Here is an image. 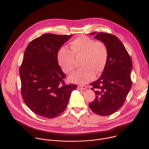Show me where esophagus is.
I'll return each instance as SVG.
<instances>
[{"label":"esophagus","instance_id":"1","mask_svg":"<svg viewBox=\"0 0 149 149\" xmlns=\"http://www.w3.org/2000/svg\"><path fill=\"white\" fill-rule=\"evenodd\" d=\"M77 89L78 90H85L86 89V86L84 85H79L77 87Z\"/></svg>","mask_w":149,"mask_h":149}]
</instances>
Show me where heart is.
I'll return each mask as SVG.
<instances>
[{"label": "heart", "instance_id": "b5f03b06", "mask_svg": "<svg viewBox=\"0 0 149 149\" xmlns=\"http://www.w3.org/2000/svg\"><path fill=\"white\" fill-rule=\"evenodd\" d=\"M109 51L106 45L102 41L81 35L70 43V50L61 47L57 53L58 63L66 74L72 72L75 68L76 58L82 57L80 66L70 79L71 81L81 84L92 81L95 74L99 75L104 71L107 64Z\"/></svg>", "mask_w": 149, "mask_h": 149}]
</instances>
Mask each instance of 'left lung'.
<instances>
[{"mask_svg": "<svg viewBox=\"0 0 149 149\" xmlns=\"http://www.w3.org/2000/svg\"><path fill=\"white\" fill-rule=\"evenodd\" d=\"M95 38L106 45L109 56L100 78L90 84L96 97L89 106L95 114L106 116L118 111L126 100L132 86L130 75L132 63L125 46L116 36L99 32Z\"/></svg>", "mask_w": 149, "mask_h": 149, "instance_id": "left-lung-1", "label": "left lung"}]
</instances>
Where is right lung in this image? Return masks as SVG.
<instances>
[{
    "instance_id": "right-lung-1",
    "label": "right lung",
    "mask_w": 149,
    "mask_h": 149,
    "mask_svg": "<svg viewBox=\"0 0 149 149\" xmlns=\"http://www.w3.org/2000/svg\"><path fill=\"white\" fill-rule=\"evenodd\" d=\"M72 35L45 33L27 46L19 68L21 94L35 114L53 118L65 109L77 85H66L58 65L57 53Z\"/></svg>"
}]
</instances>
